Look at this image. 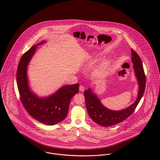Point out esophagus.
I'll list each match as a JSON object with an SVG mask.
<instances>
[{
  "instance_id": "1",
  "label": "esophagus",
  "mask_w": 160,
  "mask_h": 160,
  "mask_svg": "<svg viewBox=\"0 0 160 160\" xmlns=\"http://www.w3.org/2000/svg\"><path fill=\"white\" fill-rule=\"evenodd\" d=\"M79 90L80 91H84V87L82 85H80L79 87Z\"/></svg>"
}]
</instances>
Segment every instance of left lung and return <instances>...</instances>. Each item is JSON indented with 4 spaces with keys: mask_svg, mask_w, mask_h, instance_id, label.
I'll list each match as a JSON object with an SVG mask.
<instances>
[{
    "mask_svg": "<svg viewBox=\"0 0 160 160\" xmlns=\"http://www.w3.org/2000/svg\"><path fill=\"white\" fill-rule=\"evenodd\" d=\"M131 51L132 61L133 63L134 72L138 80L139 86L138 97L133 104L122 111H112L104 107L97 97L92 93L90 89L86 90L84 92L87 112L91 119L99 125L105 127L111 126L125 120L134 112L144 94L146 78L142 60L133 49H131Z\"/></svg>",
    "mask_w": 160,
    "mask_h": 160,
    "instance_id": "left-lung-1",
    "label": "left lung"
}]
</instances>
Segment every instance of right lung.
<instances>
[{
	"mask_svg": "<svg viewBox=\"0 0 160 160\" xmlns=\"http://www.w3.org/2000/svg\"><path fill=\"white\" fill-rule=\"evenodd\" d=\"M36 48L37 46L34 45L25 52L18 63V90L22 104L29 115L42 123L52 125L63 121L67 116L70 100L78 92L79 84L62 87L54 94L45 98H40L31 92L27 82V68Z\"/></svg>",
	"mask_w": 160,
	"mask_h": 160,
	"instance_id": "add662e5",
	"label": "right lung"
}]
</instances>
